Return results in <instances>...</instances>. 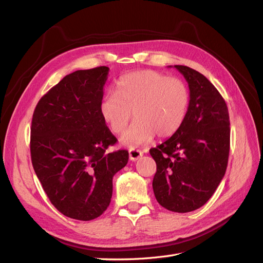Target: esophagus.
<instances>
[{"label": "esophagus", "instance_id": "esophagus-1", "mask_svg": "<svg viewBox=\"0 0 263 263\" xmlns=\"http://www.w3.org/2000/svg\"><path fill=\"white\" fill-rule=\"evenodd\" d=\"M144 155V153H142L141 150H139V149H129V159L132 161H136V160H138V159Z\"/></svg>", "mask_w": 263, "mask_h": 263}]
</instances>
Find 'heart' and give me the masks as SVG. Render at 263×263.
<instances>
[{"instance_id":"1","label":"heart","mask_w":263,"mask_h":263,"mask_svg":"<svg viewBox=\"0 0 263 263\" xmlns=\"http://www.w3.org/2000/svg\"><path fill=\"white\" fill-rule=\"evenodd\" d=\"M190 94L184 82L153 70L137 71L119 79L115 92L100 103V114L114 134H122L132 112L135 123L122 137L126 146L135 147L158 137L172 136L187 113Z\"/></svg>"}]
</instances>
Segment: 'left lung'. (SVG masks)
<instances>
[{
  "label": "left lung",
  "mask_w": 263,
  "mask_h": 263,
  "mask_svg": "<svg viewBox=\"0 0 263 263\" xmlns=\"http://www.w3.org/2000/svg\"><path fill=\"white\" fill-rule=\"evenodd\" d=\"M174 68L189 83L187 113L180 128L149 153L157 164L153 189L158 203L187 213L208 202L225 176L230 123L226 102L208 78L185 66Z\"/></svg>",
  "instance_id": "obj_1"
}]
</instances>
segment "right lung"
Segmentation results:
<instances>
[{"mask_svg": "<svg viewBox=\"0 0 263 263\" xmlns=\"http://www.w3.org/2000/svg\"><path fill=\"white\" fill-rule=\"evenodd\" d=\"M107 67L66 76L37 103L30 127V157L51 204L67 217L92 220L106 211L113 177L128 151L108 153L116 137L100 114Z\"/></svg>", "mask_w": 263, "mask_h": 263, "instance_id": "1", "label": "right lung"}]
</instances>
